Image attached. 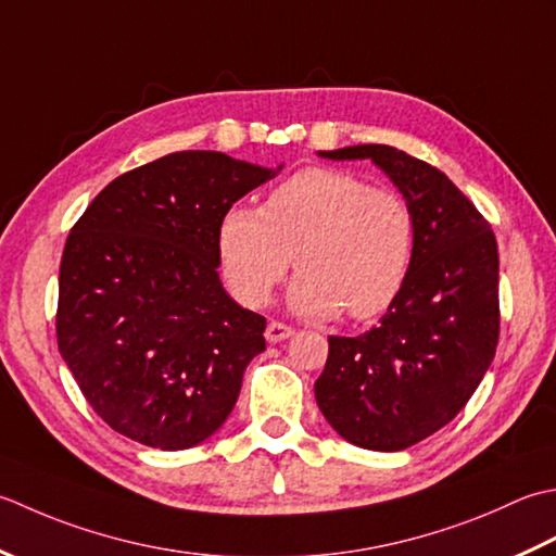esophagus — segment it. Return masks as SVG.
Returning a JSON list of instances; mask_svg holds the SVG:
<instances>
[{"label":"esophagus","mask_w":556,"mask_h":556,"mask_svg":"<svg viewBox=\"0 0 556 556\" xmlns=\"http://www.w3.org/2000/svg\"><path fill=\"white\" fill-rule=\"evenodd\" d=\"M294 333V328L288 326V324H280V321H270L266 326V341L268 343H280L286 341V338H290Z\"/></svg>","instance_id":"34e87169"}]
</instances>
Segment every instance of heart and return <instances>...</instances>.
Here are the masks:
<instances>
[{"instance_id":"heart-1","label":"heart","mask_w":556,"mask_h":556,"mask_svg":"<svg viewBox=\"0 0 556 556\" xmlns=\"http://www.w3.org/2000/svg\"><path fill=\"white\" fill-rule=\"evenodd\" d=\"M415 252L401 194L336 167H307L270 189L262 208L230 206L218 228L223 274L237 300L264 307L294 258L290 307L365 321L399 298Z\"/></svg>"}]
</instances>
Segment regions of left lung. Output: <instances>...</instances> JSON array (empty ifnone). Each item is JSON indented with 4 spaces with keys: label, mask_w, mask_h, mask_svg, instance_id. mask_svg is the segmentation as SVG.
I'll return each instance as SVG.
<instances>
[{
    "label": "left lung",
    "mask_w": 556,
    "mask_h": 556,
    "mask_svg": "<svg viewBox=\"0 0 556 556\" xmlns=\"http://www.w3.org/2000/svg\"><path fill=\"white\" fill-rule=\"evenodd\" d=\"M369 161L399 187L415 218L410 274L381 321L362 336H328L314 383L319 410L345 441L403 451L456 417L500 341V252L490 223L451 179L393 146L319 151Z\"/></svg>",
    "instance_id": "1"
}]
</instances>
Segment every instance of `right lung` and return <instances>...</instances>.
Segmentation results:
<instances>
[{
    "label": "right lung",
    "instance_id": "obj_1",
    "mask_svg": "<svg viewBox=\"0 0 556 556\" xmlns=\"http://www.w3.org/2000/svg\"><path fill=\"white\" fill-rule=\"evenodd\" d=\"M278 169L218 151L169 153L112 179L76 220L56 345L115 432L179 451L228 420L247 365L266 350V319L225 292L218 228Z\"/></svg>",
    "mask_w": 556,
    "mask_h": 556
}]
</instances>
